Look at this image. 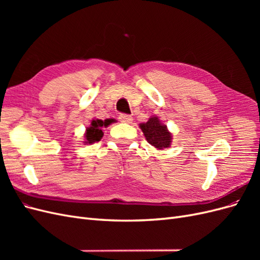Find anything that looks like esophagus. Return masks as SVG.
<instances>
[{"mask_svg":"<svg viewBox=\"0 0 260 260\" xmlns=\"http://www.w3.org/2000/svg\"><path fill=\"white\" fill-rule=\"evenodd\" d=\"M119 121L125 122V123H130L132 121V117L128 114H120L119 115Z\"/></svg>","mask_w":260,"mask_h":260,"instance_id":"esophagus-1","label":"esophagus"}]
</instances>
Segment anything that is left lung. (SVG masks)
<instances>
[{"label": "left lung", "instance_id": "left-lung-1", "mask_svg": "<svg viewBox=\"0 0 260 260\" xmlns=\"http://www.w3.org/2000/svg\"><path fill=\"white\" fill-rule=\"evenodd\" d=\"M140 128L142 129L147 142L155 146L156 148H166L169 147L171 143V133L167 130L165 124L160 123L157 117L149 118L145 123H141Z\"/></svg>", "mask_w": 260, "mask_h": 260}]
</instances>
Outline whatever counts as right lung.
<instances>
[{
	"mask_svg": "<svg viewBox=\"0 0 260 260\" xmlns=\"http://www.w3.org/2000/svg\"><path fill=\"white\" fill-rule=\"evenodd\" d=\"M114 122V119H106V120H101V119H95L92 120L91 125L86 129L85 133V139L86 142L92 144L94 142H99V141L103 137V131H102V127H107L108 124H111Z\"/></svg>",
	"mask_w": 260,
	"mask_h": 260,
	"instance_id": "1",
	"label": "right lung"
}]
</instances>
